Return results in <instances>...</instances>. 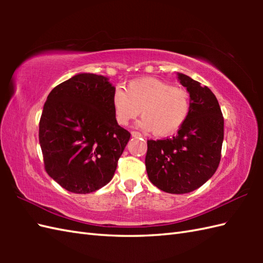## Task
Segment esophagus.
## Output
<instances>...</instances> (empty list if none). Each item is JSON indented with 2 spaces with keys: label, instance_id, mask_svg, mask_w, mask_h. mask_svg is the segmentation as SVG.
I'll return each mask as SVG.
<instances>
[{
  "label": "esophagus",
  "instance_id": "esophagus-1",
  "mask_svg": "<svg viewBox=\"0 0 263 263\" xmlns=\"http://www.w3.org/2000/svg\"><path fill=\"white\" fill-rule=\"evenodd\" d=\"M131 136L135 137V138H140V137H142L141 133H140V132H137V131H132V132H131Z\"/></svg>",
  "mask_w": 263,
  "mask_h": 263
}]
</instances>
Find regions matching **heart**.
I'll list each match as a JSON object with an SVG mask.
<instances>
[{
    "instance_id": "heart-1",
    "label": "heart",
    "mask_w": 263,
    "mask_h": 263,
    "mask_svg": "<svg viewBox=\"0 0 263 263\" xmlns=\"http://www.w3.org/2000/svg\"><path fill=\"white\" fill-rule=\"evenodd\" d=\"M111 105L117 124L127 125L141 113L139 127L153 131L156 137H167L186 121L191 100L185 89L149 77L131 81L125 90L116 88Z\"/></svg>"
}]
</instances>
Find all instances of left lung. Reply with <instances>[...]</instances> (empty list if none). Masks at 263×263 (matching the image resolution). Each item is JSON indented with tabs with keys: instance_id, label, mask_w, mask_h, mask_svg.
I'll return each instance as SVG.
<instances>
[{
	"instance_id": "1",
	"label": "left lung",
	"mask_w": 263,
	"mask_h": 263,
	"mask_svg": "<svg viewBox=\"0 0 263 263\" xmlns=\"http://www.w3.org/2000/svg\"><path fill=\"white\" fill-rule=\"evenodd\" d=\"M177 79L186 88L191 108L177 135L148 140L146 170L150 182L167 193L192 192L215 174L224 140V117L208 87L183 73Z\"/></svg>"
}]
</instances>
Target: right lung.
<instances>
[{"label": "right lung", "instance_id": "obj_1", "mask_svg": "<svg viewBox=\"0 0 263 263\" xmlns=\"http://www.w3.org/2000/svg\"><path fill=\"white\" fill-rule=\"evenodd\" d=\"M108 78L79 73L55 87L39 121L47 174L70 192L86 194L109 183L130 132L117 124Z\"/></svg>", "mask_w": 263, "mask_h": 263}]
</instances>
